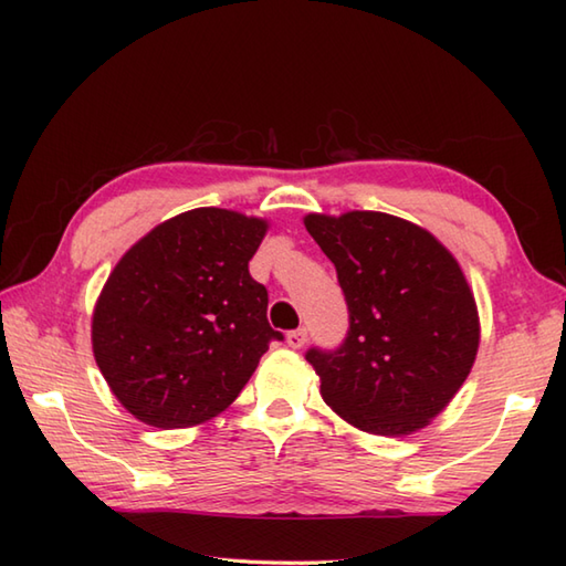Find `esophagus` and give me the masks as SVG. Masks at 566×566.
<instances>
[{
    "label": "esophagus",
    "mask_w": 566,
    "mask_h": 566,
    "mask_svg": "<svg viewBox=\"0 0 566 566\" xmlns=\"http://www.w3.org/2000/svg\"><path fill=\"white\" fill-rule=\"evenodd\" d=\"M306 338H308L306 328H298V331L286 333V345H290L292 350H302V347L306 345Z\"/></svg>",
    "instance_id": "obj_1"
}]
</instances>
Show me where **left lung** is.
<instances>
[{
	"instance_id": "8db88e82",
	"label": "left lung",
	"mask_w": 566,
	"mask_h": 566,
	"mask_svg": "<svg viewBox=\"0 0 566 566\" xmlns=\"http://www.w3.org/2000/svg\"><path fill=\"white\" fill-rule=\"evenodd\" d=\"M304 226L338 270L350 311L338 350L306 353L323 401L369 436L426 428L479 350V311L460 262L426 228L391 213H308Z\"/></svg>"
}]
</instances>
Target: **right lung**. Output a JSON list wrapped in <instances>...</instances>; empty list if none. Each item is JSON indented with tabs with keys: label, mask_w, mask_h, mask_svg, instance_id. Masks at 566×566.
<instances>
[{
	"label": "right lung",
	"mask_w": 566,
	"mask_h": 566,
	"mask_svg": "<svg viewBox=\"0 0 566 566\" xmlns=\"http://www.w3.org/2000/svg\"><path fill=\"white\" fill-rule=\"evenodd\" d=\"M268 228L231 209H191L116 262L94 304L92 350L130 416L163 430L207 423L282 340L268 290L248 272Z\"/></svg>",
	"instance_id": "right-lung-1"
}]
</instances>
